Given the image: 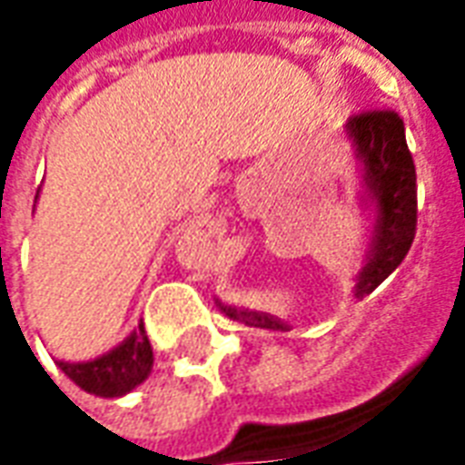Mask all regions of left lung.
Instances as JSON below:
<instances>
[{
	"mask_svg": "<svg viewBox=\"0 0 465 465\" xmlns=\"http://www.w3.org/2000/svg\"><path fill=\"white\" fill-rule=\"evenodd\" d=\"M346 134L353 142L356 159L363 172V202L373 206V232L363 266L356 276L353 296H369L381 282H386L396 272L413 236H416V166L406 143L403 119L393 109H373L351 116ZM229 319L246 326L289 331V323L272 313L252 312V309H232L219 303Z\"/></svg>",
	"mask_w": 465,
	"mask_h": 465,
	"instance_id": "1",
	"label": "left lung"
}]
</instances>
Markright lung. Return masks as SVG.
Here are the masks:
<instances>
[{"mask_svg": "<svg viewBox=\"0 0 465 465\" xmlns=\"http://www.w3.org/2000/svg\"><path fill=\"white\" fill-rule=\"evenodd\" d=\"M56 363L86 393L116 399V396H124V393L136 389L142 381H146L153 366V351L149 336L139 323V329L126 341H122L116 349L99 356V359L82 361V363L56 361Z\"/></svg>", "mask_w": 465, "mask_h": 465, "instance_id": "1", "label": "right lung"}]
</instances>
